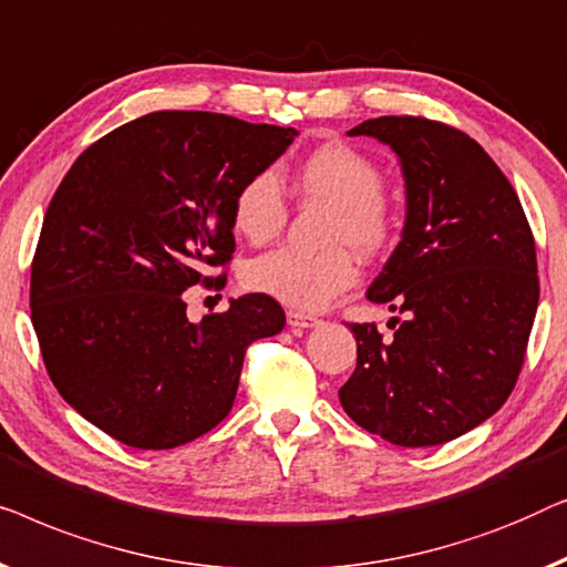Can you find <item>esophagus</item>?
I'll list each match as a JSON object with an SVG mask.
<instances>
[{
  "mask_svg": "<svg viewBox=\"0 0 567 567\" xmlns=\"http://www.w3.org/2000/svg\"><path fill=\"white\" fill-rule=\"evenodd\" d=\"M287 326L290 329H313V326H318V318L302 313V310H287Z\"/></svg>",
  "mask_w": 567,
  "mask_h": 567,
  "instance_id": "obj_1",
  "label": "esophagus"
}]
</instances>
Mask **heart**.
<instances>
[{"label":"heart","mask_w":567,"mask_h":567,"mask_svg":"<svg viewBox=\"0 0 567 567\" xmlns=\"http://www.w3.org/2000/svg\"><path fill=\"white\" fill-rule=\"evenodd\" d=\"M292 187L302 203L329 210L323 226L326 251L277 249L249 261L244 282L298 310H321L357 282L348 249L364 259L380 257L398 234L395 200L382 187V172L370 156L347 143H323L300 158ZM230 220L249 244H267L287 223V203L275 172H257L236 189Z\"/></svg>","instance_id":"b5f03b06"}]
</instances>
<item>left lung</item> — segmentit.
Here are the masks:
<instances>
[{
  "instance_id": "1",
  "label": "left lung",
  "mask_w": 567,
  "mask_h": 567,
  "mask_svg": "<svg viewBox=\"0 0 567 567\" xmlns=\"http://www.w3.org/2000/svg\"><path fill=\"white\" fill-rule=\"evenodd\" d=\"M401 158L405 226L367 300L393 339L352 323L357 367L339 390L354 424L401 446L457 440L519 380L539 302L537 251L512 182L477 141L413 115L364 121Z\"/></svg>"
}]
</instances>
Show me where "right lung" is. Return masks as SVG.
Instances as JSON below:
<instances>
[{
	"instance_id": "1",
	"label": "right lung",
	"mask_w": 567,
	"mask_h": 567,
	"mask_svg": "<svg viewBox=\"0 0 567 567\" xmlns=\"http://www.w3.org/2000/svg\"><path fill=\"white\" fill-rule=\"evenodd\" d=\"M298 131L162 110L92 143L55 189L30 269V310L55 390L135 450H172L234 405L244 354L282 331L269 295L187 321L193 285H226L230 203Z\"/></svg>"
}]
</instances>
